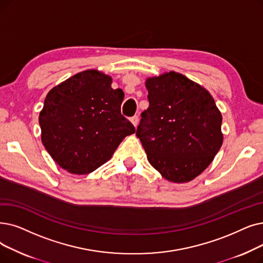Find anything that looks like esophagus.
Wrapping results in <instances>:
<instances>
[{
    "mask_svg": "<svg viewBox=\"0 0 263 263\" xmlns=\"http://www.w3.org/2000/svg\"><path fill=\"white\" fill-rule=\"evenodd\" d=\"M130 121L133 123L134 127H136V125H138V123H139V117L135 115V116H133V117L130 118Z\"/></svg>",
    "mask_w": 263,
    "mask_h": 263,
    "instance_id": "34e87169",
    "label": "esophagus"
}]
</instances>
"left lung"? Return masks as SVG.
Returning <instances> with one entry per match:
<instances>
[{
    "instance_id": "left-lung-1",
    "label": "left lung",
    "mask_w": 263,
    "mask_h": 263,
    "mask_svg": "<svg viewBox=\"0 0 263 263\" xmlns=\"http://www.w3.org/2000/svg\"><path fill=\"white\" fill-rule=\"evenodd\" d=\"M145 85L149 107L136 135L148 161L170 181H190L220 149L221 112L206 89L182 74L171 71Z\"/></svg>"
}]
</instances>
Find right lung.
<instances>
[{
	"mask_svg": "<svg viewBox=\"0 0 263 263\" xmlns=\"http://www.w3.org/2000/svg\"><path fill=\"white\" fill-rule=\"evenodd\" d=\"M97 70L78 73L53 87L40 112L42 142L62 168L88 174L111 158L134 125L121 115L124 93Z\"/></svg>",
	"mask_w": 263,
	"mask_h": 263,
	"instance_id": "obj_1",
	"label": "right lung"
}]
</instances>
